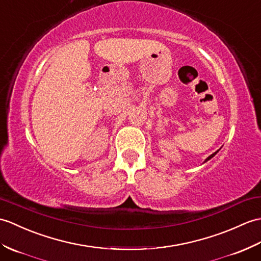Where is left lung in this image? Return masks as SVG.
<instances>
[{"label":"left lung","mask_w":261,"mask_h":261,"mask_svg":"<svg viewBox=\"0 0 261 261\" xmlns=\"http://www.w3.org/2000/svg\"><path fill=\"white\" fill-rule=\"evenodd\" d=\"M218 151H219V150H217V151H216V152H215V153H213V154H211V155H209V156H208V158H207V159H205V160H204V162H207V161H208V160H210V159H211V158H213V156H215V155H216V154H217V152H218Z\"/></svg>","instance_id":"obj_1"}]
</instances>
